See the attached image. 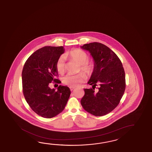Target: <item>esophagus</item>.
<instances>
[{
	"label": "esophagus",
	"instance_id": "34e87169",
	"mask_svg": "<svg viewBox=\"0 0 152 152\" xmlns=\"http://www.w3.org/2000/svg\"><path fill=\"white\" fill-rule=\"evenodd\" d=\"M69 88H70L71 91H73L75 88V87L70 86L69 87Z\"/></svg>",
	"mask_w": 152,
	"mask_h": 152
}]
</instances>
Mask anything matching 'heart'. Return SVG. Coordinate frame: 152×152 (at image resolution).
I'll return each mask as SVG.
<instances>
[{
    "instance_id": "b5f03b06",
    "label": "heart",
    "mask_w": 152,
    "mask_h": 152,
    "mask_svg": "<svg viewBox=\"0 0 152 152\" xmlns=\"http://www.w3.org/2000/svg\"><path fill=\"white\" fill-rule=\"evenodd\" d=\"M66 56L71 58L79 64L81 65V69L88 75L92 73L94 65L92 63H89L88 56L87 54L79 49H75L69 51L65 54ZM56 69L60 73H63L65 69V57L61 56L58 59L56 63ZM86 79V76L83 73L77 75H73L68 74L62 78L63 83L71 86H77L79 83H83Z\"/></svg>"
}]
</instances>
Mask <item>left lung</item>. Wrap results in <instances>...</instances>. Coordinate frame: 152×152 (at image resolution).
<instances>
[{"instance_id":"1","label":"left lung","mask_w":152,"mask_h":152,"mask_svg":"<svg viewBox=\"0 0 152 152\" xmlns=\"http://www.w3.org/2000/svg\"><path fill=\"white\" fill-rule=\"evenodd\" d=\"M94 61V69L87 83L92 88L84 89L81 104L87 112L96 116L110 113L119 104L126 88L125 73L120 60L106 45L94 42L84 44ZM98 84L99 90L93 86Z\"/></svg>"}]
</instances>
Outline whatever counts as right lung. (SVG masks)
Listing matches in <instances>:
<instances>
[{
  "label": "right lung",
  "instance_id": "right-lung-1",
  "mask_svg": "<svg viewBox=\"0 0 152 152\" xmlns=\"http://www.w3.org/2000/svg\"><path fill=\"white\" fill-rule=\"evenodd\" d=\"M65 52L63 46H45L30 56L22 71L25 98L32 110L40 116L51 118L62 112L71 94L68 87L60 85L57 91L49 86L56 79L57 60Z\"/></svg>",
  "mask_w": 152,
  "mask_h": 152
}]
</instances>
